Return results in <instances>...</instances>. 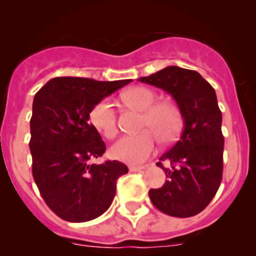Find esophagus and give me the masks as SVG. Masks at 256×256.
Returning <instances> with one entry per match:
<instances>
[{
	"mask_svg": "<svg viewBox=\"0 0 256 256\" xmlns=\"http://www.w3.org/2000/svg\"><path fill=\"white\" fill-rule=\"evenodd\" d=\"M130 171L131 172H138V171H142V170L144 168V166H138V164H131L130 167Z\"/></svg>",
	"mask_w": 256,
	"mask_h": 256,
	"instance_id": "esophagus-1",
	"label": "esophagus"
}]
</instances>
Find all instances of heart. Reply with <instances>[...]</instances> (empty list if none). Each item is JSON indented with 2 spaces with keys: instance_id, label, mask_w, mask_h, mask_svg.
<instances>
[{
  "instance_id": "b5f03b06",
  "label": "heart",
  "mask_w": 256,
  "mask_h": 256,
  "mask_svg": "<svg viewBox=\"0 0 256 256\" xmlns=\"http://www.w3.org/2000/svg\"><path fill=\"white\" fill-rule=\"evenodd\" d=\"M122 100L134 109L142 112L141 128H150L161 141L174 138L180 125V112L171 102L156 104L157 94L152 89L135 86L122 94ZM89 121L104 138H112L118 132L116 112L112 100L102 99L92 108ZM156 138L150 131L122 136L110 148L112 158L128 164L142 162L154 152Z\"/></svg>"
}]
</instances>
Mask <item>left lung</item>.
I'll list each match as a JSON object with an SVG mask.
<instances>
[{
  "instance_id": "left-lung-1",
  "label": "left lung",
  "mask_w": 256,
  "mask_h": 256,
  "mask_svg": "<svg viewBox=\"0 0 256 256\" xmlns=\"http://www.w3.org/2000/svg\"><path fill=\"white\" fill-rule=\"evenodd\" d=\"M138 82L172 95L183 118L180 136L156 164L167 180L150 190V200L167 216H196L213 200L223 176L224 138L216 90L198 72L174 66Z\"/></svg>"
}]
</instances>
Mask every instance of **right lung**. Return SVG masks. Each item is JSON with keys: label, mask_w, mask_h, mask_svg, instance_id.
Listing matches in <instances>:
<instances>
[{"label": "right lung", "mask_w": 256, "mask_h": 256, "mask_svg": "<svg viewBox=\"0 0 256 256\" xmlns=\"http://www.w3.org/2000/svg\"><path fill=\"white\" fill-rule=\"evenodd\" d=\"M130 82L63 76L50 79L34 95L30 141L33 178L48 207L64 220L82 223L102 216L112 203L118 178L128 172L118 161L90 162L106 147L89 112Z\"/></svg>", "instance_id": "right-lung-1"}]
</instances>
